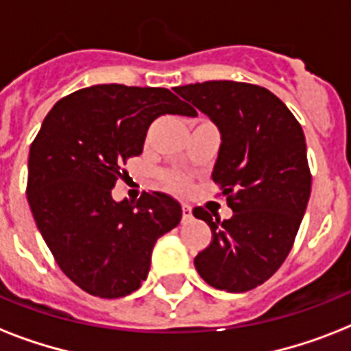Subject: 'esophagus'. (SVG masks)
Listing matches in <instances>:
<instances>
[{"instance_id": "34e87169", "label": "esophagus", "mask_w": 351, "mask_h": 351, "mask_svg": "<svg viewBox=\"0 0 351 351\" xmlns=\"http://www.w3.org/2000/svg\"><path fill=\"white\" fill-rule=\"evenodd\" d=\"M193 217V211L191 208L187 206V204H182V219L184 220H189Z\"/></svg>"}]
</instances>
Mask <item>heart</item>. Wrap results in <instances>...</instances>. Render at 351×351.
Segmentation results:
<instances>
[{
    "instance_id": "obj_1",
    "label": "heart",
    "mask_w": 351,
    "mask_h": 351,
    "mask_svg": "<svg viewBox=\"0 0 351 351\" xmlns=\"http://www.w3.org/2000/svg\"><path fill=\"white\" fill-rule=\"evenodd\" d=\"M165 184H167L171 191L175 193H184L189 187L187 178L184 175H180V173H169V175H165Z\"/></svg>"
}]
</instances>
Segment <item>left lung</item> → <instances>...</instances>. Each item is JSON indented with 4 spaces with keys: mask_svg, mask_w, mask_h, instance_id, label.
<instances>
[{
    "mask_svg": "<svg viewBox=\"0 0 351 351\" xmlns=\"http://www.w3.org/2000/svg\"><path fill=\"white\" fill-rule=\"evenodd\" d=\"M176 93L219 127L213 182L233 217L193 215L211 228L195 256L198 275L217 289L242 293L266 282L291 251L311 193L302 127L271 90L242 82H204Z\"/></svg>",
    "mask_w": 351,
    "mask_h": 351,
    "instance_id": "8db88e82",
    "label": "left lung"
}]
</instances>
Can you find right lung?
I'll return each instance as SVG.
<instances>
[{"label": "right lung", "mask_w": 351, "mask_h": 351, "mask_svg": "<svg viewBox=\"0 0 351 351\" xmlns=\"http://www.w3.org/2000/svg\"><path fill=\"white\" fill-rule=\"evenodd\" d=\"M162 114L197 117L162 87L93 85L65 96L30 145L27 200L62 271L101 299L125 297L147 278L156 240L178 226L180 204L165 193L136 202L111 195Z\"/></svg>", "instance_id": "obj_1"}]
</instances>
